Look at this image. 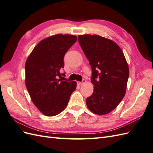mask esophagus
Listing matches in <instances>:
<instances>
[{"instance_id": "1", "label": "esophagus", "mask_w": 153, "mask_h": 153, "mask_svg": "<svg viewBox=\"0 0 153 153\" xmlns=\"http://www.w3.org/2000/svg\"><path fill=\"white\" fill-rule=\"evenodd\" d=\"M85 82H86L85 80H83L82 82H77V84L80 85H82L83 84H84V83H85Z\"/></svg>"}]
</instances>
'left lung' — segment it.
I'll return each instance as SVG.
<instances>
[{"instance_id":"left-lung-1","label":"left lung","mask_w":153,"mask_h":153,"mask_svg":"<svg viewBox=\"0 0 153 153\" xmlns=\"http://www.w3.org/2000/svg\"><path fill=\"white\" fill-rule=\"evenodd\" d=\"M78 42L92 68V94L86 100L88 108L98 115L112 112L123 99L129 68L119 46L98 35L78 36Z\"/></svg>"}]
</instances>
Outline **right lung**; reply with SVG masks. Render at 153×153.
Listing matches in <instances>:
<instances>
[{"mask_svg":"<svg viewBox=\"0 0 153 153\" xmlns=\"http://www.w3.org/2000/svg\"><path fill=\"white\" fill-rule=\"evenodd\" d=\"M77 40L76 36L56 34L41 40L27 58L25 84L32 102L47 116H54L65 109L76 82L61 81L64 57Z\"/></svg>","mask_w":153,"mask_h":153,"instance_id":"1","label":"right lung"}]
</instances>
